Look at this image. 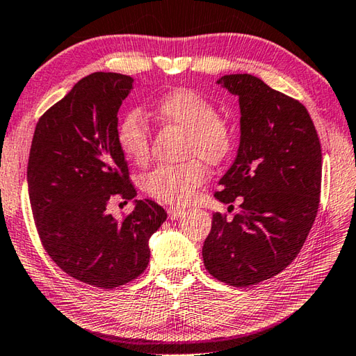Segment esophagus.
Here are the masks:
<instances>
[{"instance_id":"obj_1","label":"esophagus","mask_w":356,"mask_h":356,"mask_svg":"<svg viewBox=\"0 0 356 356\" xmlns=\"http://www.w3.org/2000/svg\"><path fill=\"white\" fill-rule=\"evenodd\" d=\"M167 212H168V218L170 220H179L185 213V211L181 209V208H177V206H170V208L167 209Z\"/></svg>"}]
</instances>
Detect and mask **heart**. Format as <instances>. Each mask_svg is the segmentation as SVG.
I'll return each instance as SVG.
<instances>
[{
    "mask_svg": "<svg viewBox=\"0 0 356 356\" xmlns=\"http://www.w3.org/2000/svg\"><path fill=\"white\" fill-rule=\"evenodd\" d=\"M153 117L167 126L185 131L184 156L203 159L209 165L225 161L234 147V134L208 98L193 89H175L161 97L152 109ZM117 140L122 154L135 165L150 156V131L136 113H129L118 126ZM206 180V168L197 159L179 165H159L140 180V188L154 200L184 204L193 200Z\"/></svg>",
    "mask_w": 356,
    "mask_h": 356,
    "instance_id": "heart-1",
    "label": "heart"
}]
</instances>
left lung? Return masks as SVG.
I'll use <instances>...</instances> for the list:
<instances>
[{"instance_id":"1","label":"left lung","mask_w":356,"mask_h":356,"mask_svg":"<svg viewBox=\"0 0 356 356\" xmlns=\"http://www.w3.org/2000/svg\"><path fill=\"white\" fill-rule=\"evenodd\" d=\"M217 83L239 97L241 140L213 195L241 204L230 221L212 216L203 262L227 285H258L290 266L307 241L320 203L321 145L300 102L250 74Z\"/></svg>"}]
</instances>
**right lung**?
I'll return each mask as SVG.
<instances>
[{
	"label": "right lung",
	"mask_w": 356,
	"mask_h": 356,
	"mask_svg": "<svg viewBox=\"0 0 356 356\" xmlns=\"http://www.w3.org/2000/svg\"><path fill=\"white\" fill-rule=\"evenodd\" d=\"M134 79L94 72L39 118L27 184L40 243L57 267L80 282L113 290L144 273L148 239L167 220L153 200H136L122 220L107 213L117 198L131 200L127 161L120 150L118 109Z\"/></svg>",
	"instance_id": "add662e5"
}]
</instances>
